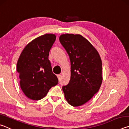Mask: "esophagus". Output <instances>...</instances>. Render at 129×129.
<instances>
[{"label":"esophagus","mask_w":129,"mask_h":129,"mask_svg":"<svg viewBox=\"0 0 129 129\" xmlns=\"http://www.w3.org/2000/svg\"><path fill=\"white\" fill-rule=\"evenodd\" d=\"M57 77H58V80H60V78H61V76L60 75H57Z\"/></svg>","instance_id":"obj_1"}]
</instances>
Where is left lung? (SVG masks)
Masks as SVG:
<instances>
[{"label":"left lung","mask_w":129,"mask_h":129,"mask_svg":"<svg viewBox=\"0 0 129 129\" xmlns=\"http://www.w3.org/2000/svg\"><path fill=\"white\" fill-rule=\"evenodd\" d=\"M59 40L68 54L71 64V79L62 88L65 98L72 106L82 105L101 86V57L89 41L80 35H61Z\"/></svg>","instance_id":"1"}]
</instances>
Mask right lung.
<instances>
[{
	"mask_svg": "<svg viewBox=\"0 0 129 129\" xmlns=\"http://www.w3.org/2000/svg\"><path fill=\"white\" fill-rule=\"evenodd\" d=\"M53 34H45L26 45L19 57L16 70L20 87L29 99L40 100L52 87L58 84L48 59L49 51L56 40Z\"/></svg>",
	"mask_w": 129,
	"mask_h": 129,
	"instance_id": "add662e5",
	"label": "right lung"
}]
</instances>
